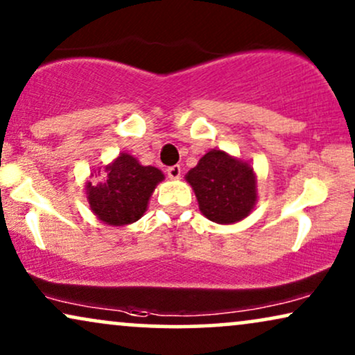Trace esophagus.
Segmentation results:
<instances>
[{
    "label": "esophagus",
    "instance_id": "esophagus-1",
    "mask_svg": "<svg viewBox=\"0 0 355 355\" xmlns=\"http://www.w3.org/2000/svg\"><path fill=\"white\" fill-rule=\"evenodd\" d=\"M167 175H168V178H172V180H178V178H180V175H182L180 165H172V167H168Z\"/></svg>",
    "mask_w": 355,
    "mask_h": 355
}]
</instances>
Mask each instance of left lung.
I'll list each match as a JSON object with an SVG mask.
<instances>
[{
  "label": "left lung",
  "mask_w": 355,
  "mask_h": 355,
  "mask_svg": "<svg viewBox=\"0 0 355 355\" xmlns=\"http://www.w3.org/2000/svg\"><path fill=\"white\" fill-rule=\"evenodd\" d=\"M209 221L232 224L252 211L257 201V180L252 167L223 150H209L185 175Z\"/></svg>",
  "instance_id": "left-lung-1"
}]
</instances>
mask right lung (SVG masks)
<instances>
[{
    "label": "right lung",
    "instance_id": "right-lung-1",
    "mask_svg": "<svg viewBox=\"0 0 355 355\" xmlns=\"http://www.w3.org/2000/svg\"><path fill=\"white\" fill-rule=\"evenodd\" d=\"M162 180L159 168L141 165L136 157L123 152L103 170L98 168L96 178L85 190L89 208L100 221L125 226L142 218L157 183Z\"/></svg>",
    "mask_w": 355,
    "mask_h": 355
}]
</instances>
